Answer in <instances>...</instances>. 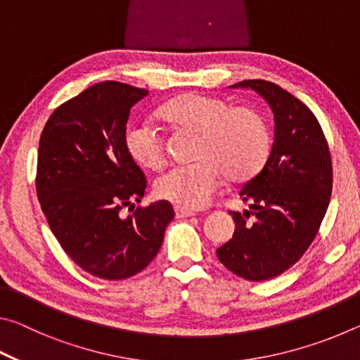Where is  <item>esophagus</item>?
Here are the masks:
<instances>
[{
	"label": "esophagus",
	"instance_id": "obj_1",
	"mask_svg": "<svg viewBox=\"0 0 360 360\" xmlns=\"http://www.w3.org/2000/svg\"><path fill=\"white\" fill-rule=\"evenodd\" d=\"M174 212H176V217H191V216H195V212L192 210L179 208V206H176Z\"/></svg>",
	"mask_w": 360,
	"mask_h": 360
}]
</instances>
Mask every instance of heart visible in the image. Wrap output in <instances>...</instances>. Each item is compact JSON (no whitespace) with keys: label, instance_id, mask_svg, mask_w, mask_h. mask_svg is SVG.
I'll list each match as a JSON object with an SVG mask.
<instances>
[{"label":"heart","instance_id":"obj_1","mask_svg":"<svg viewBox=\"0 0 360 360\" xmlns=\"http://www.w3.org/2000/svg\"><path fill=\"white\" fill-rule=\"evenodd\" d=\"M163 117L198 133L197 162L173 168L155 182L158 198L179 208L202 210L216 197L224 173L246 179L257 173L270 154V130L260 112L205 94L178 96L162 109ZM125 148L138 165L158 172L167 165L165 139L150 120L131 122Z\"/></svg>","mask_w":360,"mask_h":360}]
</instances>
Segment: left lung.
<instances>
[{"label": "left lung", "instance_id": "1", "mask_svg": "<svg viewBox=\"0 0 360 360\" xmlns=\"http://www.w3.org/2000/svg\"><path fill=\"white\" fill-rule=\"evenodd\" d=\"M238 85L255 90L270 105L275 141L265 165L241 187L251 211H230L236 229L217 249V259L236 276L266 281L297 264L318 235L330 202L332 158L307 105L264 79Z\"/></svg>", "mask_w": 360, "mask_h": 360}]
</instances>
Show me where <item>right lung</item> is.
Instances as JSON below:
<instances>
[{
  "label": "right lung",
  "mask_w": 360,
  "mask_h": 360,
  "mask_svg": "<svg viewBox=\"0 0 360 360\" xmlns=\"http://www.w3.org/2000/svg\"><path fill=\"white\" fill-rule=\"evenodd\" d=\"M148 90L106 81L60 105L41 133L36 193L60 246L84 271L127 279L160 249L173 206L141 202L148 181L125 148L130 109Z\"/></svg>",
  "instance_id": "add662e5"
}]
</instances>
